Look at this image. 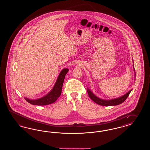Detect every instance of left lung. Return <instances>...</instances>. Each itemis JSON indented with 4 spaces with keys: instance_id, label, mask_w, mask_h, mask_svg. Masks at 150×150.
I'll list each match as a JSON object with an SVG mask.
<instances>
[{
    "instance_id": "left-lung-1",
    "label": "left lung",
    "mask_w": 150,
    "mask_h": 150,
    "mask_svg": "<svg viewBox=\"0 0 150 150\" xmlns=\"http://www.w3.org/2000/svg\"><path fill=\"white\" fill-rule=\"evenodd\" d=\"M134 70H135V69H134ZM132 90L129 91L127 93H126L125 95L122 96L120 97L112 99V100H103V99L98 98V97L95 95L89 88H87V93L91 100H92L93 102H95L96 103L100 105H103V106H112V105H120V104L122 103L127 98V97L129 95Z\"/></svg>"
}]
</instances>
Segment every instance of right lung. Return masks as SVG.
<instances>
[{
	"label": "right lung",
	"instance_id": "right-lung-1",
	"mask_svg": "<svg viewBox=\"0 0 150 150\" xmlns=\"http://www.w3.org/2000/svg\"><path fill=\"white\" fill-rule=\"evenodd\" d=\"M69 70L68 69L65 68L60 71L52 90L46 95L37 100H30L25 97V99L30 104L37 105H45L54 103L61 95L64 80Z\"/></svg>",
	"mask_w": 150,
	"mask_h": 150
}]
</instances>
